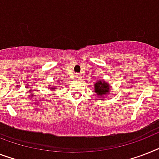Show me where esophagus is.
<instances>
[{
	"mask_svg": "<svg viewBox=\"0 0 159 159\" xmlns=\"http://www.w3.org/2000/svg\"><path fill=\"white\" fill-rule=\"evenodd\" d=\"M76 79L77 80L81 79V75H80V74H77V75H76Z\"/></svg>",
	"mask_w": 159,
	"mask_h": 159,
	"instance_id": "1",
	"label": "esophagus"
}]
</instances>
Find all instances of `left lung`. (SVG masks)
<instances>
[{
	"label": "left lung",
	"instance_id": "left-lung-1",
	"mask_svg": "<svg viewBox=\"0 0 159 159\" xmlns=\"http://www.w3.org/2000/svg\"><path fill=\"white\" fill-rule=\"evenodd\" d=\"M94 89H95V93L97 95L98 97L103 99H107L112 91L109 82H107L105 80L97 81L94 84Z\"/></svg>",
	"mask_w": 159,
	"mask_h": 159
}]
</instances>
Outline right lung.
<instances>
[{
	"instance_id": "right-lung-1",
	"label": "right lung",
	"mask_w": 159,
	"mask_h": 159,
	"mask_svg": "<svg viewBox=\"0 0 159 159\" xmlns=\"http://www.w3.org/2000/svg\"><path fill=\"white\" fill-rule=\"evenodd\" d=\"M49 89H50V91H55V90H56V87H55V86H49Z\"/></svg>"
}]
</instances>
